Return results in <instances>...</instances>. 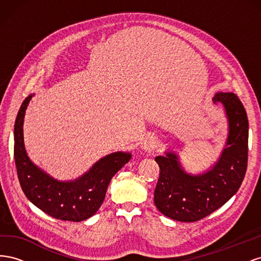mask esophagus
<instances>
[{
  "instance_id": "1",
  "label": "esophagus",
  "mask_w": 261,
  "mask_h": 261,
  "mask_svg": "<svg viewBox=\"0 0 261 261\" xmlns=\"http://www.w3.org/2000/svg\"><path fill=\"white\" fill-rule=\"evenodd\" d=\"M139 146L144 150V151H152V150H154V148L156 147L155 138L153 136H146L144 138H141Z\"/></svg>"
}]
</instances>
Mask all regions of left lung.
<instances>
[{
  "label": "left lung",
  "mask_w": 261,
  "mask_h": 261,
  "mask_svg": "<svg viewBox=\"0 0 261 261\" xmlns=\"http://www.w3.org/2000/svg\"><path fill=\"white\" fill-rule=\"evenodd\" d=\"M213 102L222 103L228 118L227 143L219 161L201 175L181 170L177 156L168 152L156 156L160 175L154 189V204L161 213L180 222H195L209 216L239 191L248 159V120L240 98L219 92Z\"/></svg>",
  "instance_id": "obj_1"
}]
</instances>
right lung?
<instances>
[{
	"label": "right lung",
	"mask_w": 261,
	"mask_h": 261,
	"mask_svg": "<svg viewBox=\"0 0 261 261\" xmlns=\"http://www.w3.org/2000/svg\"><path fill=\"white\" fill-rule=\"evenodd\" d=\"M31 96L23 100L14 128V158L22 192L35 206L58 220L80 222L98 211L110 180L130 159V153L115 152L102 158L82 177L59 181L29 160L23 146L22 124Z\"/></svg>",
	"instance_id": "obj_1"
}]
</instances>
